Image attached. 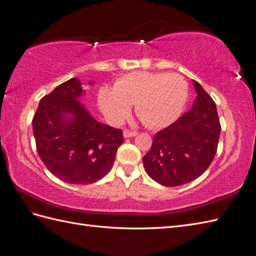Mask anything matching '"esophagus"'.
<instances>
[{"label": "esophagus", "instance_id": "1", "mask_svg": "<svg viewBox=\"0 0 256 256\" xmlns=\"http://www.w3.org/2000/svg\"><path fill=\"white\" fill-rule=\"evenodd\" d=\"M135 135H138V132H133V130H124L123 132V136L126 138H133V136H135Z\"/></svg>", "mask_w": 256, "mask_h": 256}]
</instances>
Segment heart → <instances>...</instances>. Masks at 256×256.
Returning <instances> with one entry per match:
<instances>
[{
    "instance_id": "obj_1",
    "label": "heart",
    "mask_w": 256,
    "mask_h": 256,
    "mask_svg": "<svg viewBox=\"0 0 256 256\" xmlns=\"http://www.w3.org/2000/svg\"><path fill=\"white\" fill-rule=\"evenodd\" d=\"M188 92V82L181 75L133 72L120 77L114 88H100L98 104L111 123L122 122L134 104L136 116L146 126L159 128L179 118Z\"/></svg>"
}]
</instances>
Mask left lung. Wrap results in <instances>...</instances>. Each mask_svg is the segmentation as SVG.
Returning a JSON list of instances; mask_svg holds the SVG:
<instances>
[{
  "mask_svg": "<svg viewBox=\"0 0 256 256\" xmlns=\"http://www.w3.org/2000/svg\"><path fill=\"white\" fill-rule=\"evenodd\" d=\"M192 109L154 136L142 157L145 170L164 186H179L203 174L216 155L220 123L216 104L198 82Z\"/></svg>",
  "mask_w": 256,
  "mask_h": 256,
  "instance_id": "left-lung-1",
  "label": "left lung"
}]
</instances>
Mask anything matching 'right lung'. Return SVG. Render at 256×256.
Here are the masks:
<instances>
[{
  "instance_id": "right-lung-1",
  "label": "right lung",
  "mask_w": 256,
  "mask_h": 256,
  "mask_svg": "<svg viewBox=\"0 0 256 256\" xmlns=\"http://www.w3.org/2000/svg\"><path fill=\"white\" fill-rule=\"evenodd\" d=\"M84 92L78 78L64 82L40 100L32 118L39 157L53 176L70 184L102 179L124 142L121 130L89 114L80 101Z\"/></svg>"
}]
</instances>
